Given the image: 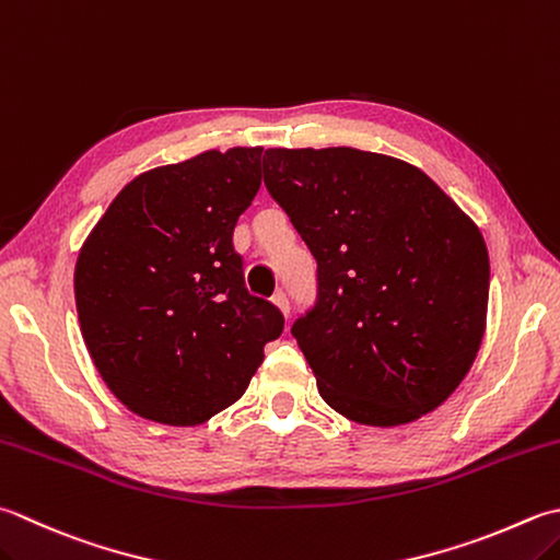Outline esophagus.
<instances>
[{
	"mask_svg": "<svg viewBox=\"0 0 560 560\" xmlns=\"http://www.w3.org/2000/svg\"><path fill=\"white\" fill-rule=\"evenodd\" d=\"M273 303H277V308L283 313V315H291V303H289V295L283 293V291H279V293H273V299H271Z\"/></svg>",
	"mask_w": 560,
	"mask_h": 560,
	"instance_id": "34e87169",
	"label": "esophagus"
}]
</instances>
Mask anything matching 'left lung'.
<instances>
[{"label":"left lung","instance_id":"obj_1","mask_svg":"<svg viewBox=\"0 0 560 560\" xmlns=\"http://www.w3.org/2000/svg\"><path fill=\"white\" fill-rule=\"evenodd\" d=\"M265 184L317 261L291 332L345 418H422L468 374L486 332L490 261L476 223L412 164L354 148H271Z\"/></svg>","mask_w":560,"mask_h":560}]
</instances>
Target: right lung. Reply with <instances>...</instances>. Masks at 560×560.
<instances>
[{
  "label": "right lung",
  "mask_w": 560,
  "mask_h": 560,
  "mask_svg": "<svg viewBox=\"0 0 560 560\" xmlns=\"http://www.w3.org/2000/svg\"><path fill=\"white\" fill-rule=\"evenodd\" d=\"M261 148L208 150L140 174L74 267L84 345L104 383L145 420L189 427L233 405L283 332L245 287L237 218L259 191Z\"/></svg>",
  "instance_id": "add662e5"
}]
</instances>
